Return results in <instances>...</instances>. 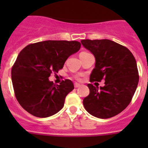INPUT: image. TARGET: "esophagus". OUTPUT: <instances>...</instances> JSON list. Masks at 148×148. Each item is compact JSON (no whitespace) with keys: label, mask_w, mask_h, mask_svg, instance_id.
<instances>
[{"label":"esophagus","mask_w":148,"mask_h":148,"mask_svg":"<svg viewBox=\"0 0 148 148\" xmlns=\"http://www.w3.org/2000/svg\"><path fill=\"white\" fill-rule=\"evenodd\" d=\"M81 86L80 84H78V83H75L74 84V87H75V88H78V87H79Z\"/></svg>","instance_id":"34e87169"}]
</instances>
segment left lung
Listing matches in <instances>:
<instances>
[{
  "mask_svg": "<svg viewBox=\"0 0 148 148\" xmlns=\"http://www.w3.org/2000/svg\"><path fill=\"white\" fill-rule=\"evenodd\" d=\"M81 43L95 59L90 82L105 81L104 87L87 84L90 94L84 99V107L90 114L99 119L118 115L130 104L138 85L134 56L127 47L108 39H86Z\"/></svg>",
  "mask_w": 148,
  "mask_h": 148,
  "instance_id": "left-lung-1",
  "label": "left lung"
}]
</instances>
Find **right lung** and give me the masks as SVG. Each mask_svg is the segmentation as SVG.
I'll return each mask as SVG.
<instances>
[{
    "label": "right lung",
    "instance_id": "right-lung-1",
    "mask_svg": "<svg viewBox=\"0 0 148 148\" xmlns=\"http://www.w3.org/2000/svg\"><path fill=\"white\" fill-rule=\"evenodd\" d=\"M81 48L78 41L44 40L23 48L12 68L15 96L23 109L39 118H47L61 110L66 95L74 89L66 79L59 85L49 80L58 73L71 55Z\"/></svg>",
    "mask_w": 148,
    "mask_h": 148
}]
</instances>
